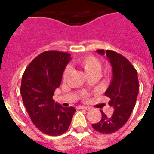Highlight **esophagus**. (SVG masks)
<instances>
[{"instance_id":"esophagus-1","label":"esophagus","mask_w":154,"mask_h":154,"mask_svg":"<svg viewBox=\"0 0 154 154\" xmlns=\"http://www.w3.org/2000/svg\"><path fill=\"white\" fill-rule=\"evenodd\" d=\"M78 109H81V110H90L91 108L88 106H78Z\"/></svg>"}]
</instances>
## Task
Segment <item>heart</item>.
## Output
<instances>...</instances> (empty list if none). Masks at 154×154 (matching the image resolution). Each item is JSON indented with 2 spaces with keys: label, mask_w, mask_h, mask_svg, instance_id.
<instances>
[{
  "label": "heart",
  "mask_w": 154,
  "mask_h": 154,
  "mask_svg": "<svg viewBox=\"0 0 154 154\" xmlns=\"http://www.w3.org/2000/svg\"><path fill=\"white\" fill-rule=\"evenodd\" d=\"M77 63L83 68V70L86 72V73L88 76L93 75V74H98V75L100 74V70H101V64H100L99 59L94 56L88 55V56L80 57L77 60ZM69 72H70V68L66 67L63 72V79L67 78L69 74ZM82 97L83 98H87L88 97V94L87 92H83Z\"/></svg>",
  "instance_id": "1"
}]
</instances>
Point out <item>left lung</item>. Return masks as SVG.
I'll list each match as a JSON object with an SVG mask.
<instances>
[{"label": "left lung", "instance_id": "1", "mask_svg": "<svg viewBox=\"0 0 154 154\" xmlns=\"http://www.w3.org/2000/svg\"><path fill=\"white\" fill-rule=\"evenodd\" d=\"M106 55L112 67V80L105 95L110 98L109 105L114 108L113 114L107 116L102 110L101 119L92 124L95 130L102 134H112L125 124L135 106L139 93L138 72L129 61L112 50H97Z\"/></svg>", "mask_w": 154, "mask_h": 154}]
</instances>
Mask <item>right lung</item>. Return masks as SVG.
<instances>
[{"label":"right lung","instance_id":"obj_1","mask_svg":"<svg viewBox=\"0 0 154 154\" xmlns=\"http://www.w3.org/2000/svg\"><path fill=\"white\" fill-rule=\"evenodd\" d=\"M71 54L45 51L26 67L22 76L20 93L29 116L37 129L45 134L57 136L67 131L76 109L64 108L53 99L60 86Z\"/></svg>","mask_w":154,"mask_h":154}]
</instances>
